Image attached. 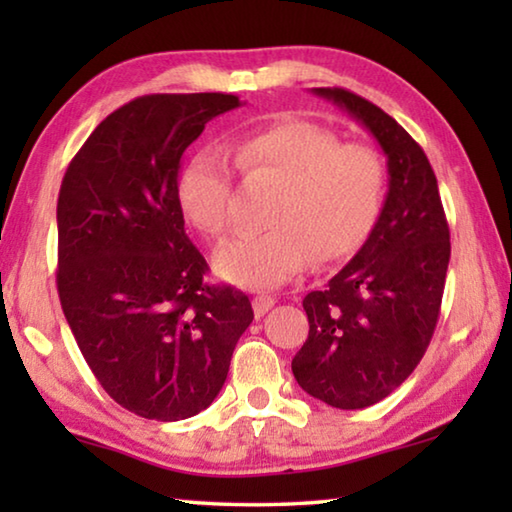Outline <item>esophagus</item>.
<instances>
[{"label":"esophagus","instance_id":"34e87169","mask_svg":"<svg viewBox=\"0 0 512 512\" xmlns=\"http://www.w3.org/2000/svg\"><path fill=\"white\" fill-rule=\"evenodd\" d=\"M275 305V298L268 296V293H259V296L253 298V311L257 318H262L268 309H273Z\"/></svg>","mask_w":512,"mask_h":512}]
</instances>
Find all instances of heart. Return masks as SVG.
Wrapping results in <instances>:
<instances>
[{"instance_id":"obj_1","label":"heart","mask_w":512,"mask_h":512,"mask_svg":"<svg viewBox=\"0 0 512 512\" xmlns=\"http://www.w3.org/2000/svg\"><path fill=\"white\" fill-rule=\"evenodd\" d=\"M241 171L280 185L268 205V230L237 235L214 253L223 280L277 287L314 257L332 264L366 244L386 203L388 171L379 151L345 142L305 119H284L244 133L232 144ZM230 155L205 144L178 171L176 198L185 219L221 237L230 212Z\"/></svg>"}]
</instances>
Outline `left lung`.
Wrapping results in <instances>:
<instances>
[{
	"mask_svg": "<svg viewBox=\"0 0 512 512\" xmlns=\"http://www.w3.org/2000/svg\"><path fill=\"white\" fill-rule=\"evenodd\" d=\"M368 128L388 158V196L366 244L323 291L302 300L309 336L291 361L305 393L334 409H366L418 366L436 329L452 244L438 180L422 146L343 88H314Z\"/></svg>",
	"mask_w": 512,
	"mask_h": 512,
	"instance_id": "1",
	"label": "left lung"
}]
</instances>
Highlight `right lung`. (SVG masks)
<instances>
[{
	"label": "right lung",
	"mask_w": 512,
	"mask_h": 512,
	"mask_svg": "<svg viewBox=\"0 0 512 512\" xmlns=\"http://www.w3.org/2000/svg\"><path fill=\"white\" fill-rule=\"evenodd\" d=\"M235 94H144L117 108L60 185L56 284L79 350L112 400L146 420L214 402L239 336L244 291L207 284L178 207L180 160Z\"/></svg>",
	"instance_id": "obj_1"
}]
</instances>
